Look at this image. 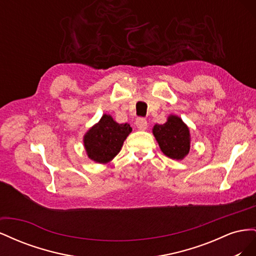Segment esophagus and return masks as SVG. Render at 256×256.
Wrapping results in <instances>:
<instances>
[{"instance_id": "34e87169", "label": "esophagus", "mask_w": 256, "mask_h": 256, "mask_svg": "<svg viewBox=\"0 0 256 256\" xmlns=\"http://www.w3.org/2000/svg\"><path fill=\"white\" fill-rule=\"evenodd\" d=\"M147 125H148V124H147V120L145 118H136V128L138 130H146L147 129Z\"/></svg>"}]
</instances>
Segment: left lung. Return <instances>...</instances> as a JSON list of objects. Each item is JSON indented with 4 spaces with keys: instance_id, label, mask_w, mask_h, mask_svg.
Masks as SVG:
<instances>
[{
    "instance_id": "obj_1",
    "label": "left lung",
    "mask_w": 256,
    "mask_h": 256,
    "mask_svg": "<svg viewBox=\"0 0 256 256\" xmlns=\"http://www.w3.org/2000/svg\"><path fill=\"white\" fill-rule=\"evenodd\" d=\"M152 134L166 156L171 159L182 160L190 150V131L180 118L170 115L164 125H156Z\"/></svg>"
}]
</instances>
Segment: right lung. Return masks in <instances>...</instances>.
<instances>
[{"mask_svg":"<svg viewBox=\"0 0 256 256\" xmlns=\"http://www.w3.org/2000/svg\"><path fill=\"white\" fill-rule=\"evenodd\" d=\"M131 131L129 124H118L111 115H102L83 138L88 158L98 164L110 162L120 152Z\"/></svg>","mask_w":256,"mask_h":256,"instance_id":"1","label":"right lung"}]
</instances>
